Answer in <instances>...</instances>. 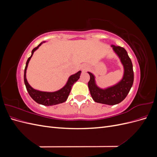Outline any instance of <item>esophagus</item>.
<instances>
[{
  "mask_svg": "<svg viewBox=\"0 0 157 157\" xmlns=\"http://www.w3.org/2000/svg\"><path fill=\"white\" fill-rule=\"evenodd\" d=\"M82 70H83V71H86V67H83V68H82Z\"/></svg>",
  "mask_w": 157,
  "mask_h": 157,
  "instance_id": "1",
  "label": "esophagus"
}]
</instances>
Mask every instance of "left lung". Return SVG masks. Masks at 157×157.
<instances>
[{
  "instance_id": "8db88e82",
  "label": "left lung",
  "mask_w": 157,
  "mask_h": 157,
  "mask_svg": "<svg viewBox=\"0 0 157 157\" xmlns=\"http://www.w3.org/2000/svg\"><path fill=\"white\" fill-rule=\"evenodd\" d=\"M111 46L124 67V72L122 79L115 86L101 89L97 86L94 75L88 72L90 78L88 83L90 94L94 101L109 105H116L124 100L134 82L133 65L126 50L118 46L112 45Z\"/></svg>"
}]
</instances>
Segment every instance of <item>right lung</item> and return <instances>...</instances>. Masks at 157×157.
Wrapping results in <instances>:
<instances>
[{"instance_id":"right-lung-1","label":"right lung","mask_w":157,"mask_h":157,"mask_svg":"<svg viewBox=\"0 0 157 157\" xmlns=\"http://www.w3.org/2000/svg\"><path fill=\"white\" fill-rule=\"evenodd\" d=\"M42 44L40 43L39 46L35 47L31 52V56L28 58L25 68L24 71V82L25 84V86L28 93L30 95V96L32 98L33 100L35 101L36 103L41 104L45 106H50V105H54L57 104H59L61 103L65 102L69 96L70 94L71 88H72L74 83H75L80 78V75L81 71H79L76 74L71 75L69 78L68 81L65 86L60 89L58 91H56L54 92H41L33 89L30 85L28 83L27 78H26V70L28 66V63L29 62V60L31 59V57L34 53V52L38 49V48Z\"/></svg>"}]
</instances>
